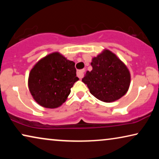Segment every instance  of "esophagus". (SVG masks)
Here are the masks:
<instances>
[{
  "label": "esophagus",
  "instance_id": "esophagus-1",
  "mask_svg": "<svg viewBox=\"0 0 159 159\" xmlns=\"http://www.w3.org/2000/svg\"><path fill=\"white\" fill-rule=\"evenodd\" d=\"M84 69H81V70H79V71H77V77L80 78V79H82V77H83V76H84Z\"/></svg>",
  "mask_w": 159,
  "mask_h": 159
}]
</instances>
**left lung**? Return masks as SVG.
I'll list each match as a JSON object with an SVG mask.
<instances>
[{"label":"left lung","mask_w":159,"mask_h":159,"mask_svg":"<svg viewBox=\"0 0 159 159\" xmlns=\"http://www.w3.org/2000/svg\"><path fill=\"white\" fill-rule=\"evenodd\" d=\"M91 66L93 70L87 71L82 81L96 98L109 103L126 94L130 84V74L115 54L104 51L93 58Z\"/></svg>","instance_id":"1"}]
</instances>
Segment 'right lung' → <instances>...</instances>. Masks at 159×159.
<instances>
[{"label": "right lung", "mask_w": 159, "mask_h": 159, "mask_svg": "<svg viewBox=\"0 0 159 159\" xmlns=\"http://www.w3.org/2000/svg\"><path fill=\"white\" fill-rule=\"evenodd\" d=\"M75 63L58 53L49 54L37 63L30 71L28 85L40 106L55 108L66 101L77 77Z\"/></svg>", "instance_id": "obj_1"}]
</instances>
